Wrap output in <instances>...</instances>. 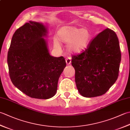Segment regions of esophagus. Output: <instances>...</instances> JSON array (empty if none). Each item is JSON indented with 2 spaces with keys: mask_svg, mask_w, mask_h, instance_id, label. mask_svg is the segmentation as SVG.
<instances>
[{
  "mask_svg": "<svg viewBox=\"0 0 130 130\" xmlns=\"http://www.w3.org/2000/svg\"><path fill=\"white\" fill-rule=\"evenodd\" d=\"M66 62H67V65H70L71 63V58L70 57H68L66 59Z\"/></svg>",
  "mask_w": 130,
  "mask_h": 130,
  "instance_id": "esophagus-1",
  "label": "esophagus"
}]
</instances>
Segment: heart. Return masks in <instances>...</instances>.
<instances>
[{"instance_id": "obj_1", "label": "heart", "mask_w": 130, "mask_h": 130, "mask_svg": "<svg viewBox=\"0 0 130 130\" xmlns=\"http://www.w3.org/2000/svg\"><path fill=\"white\" fill-rule=\"evenodd\" d=\"M59 38L62 42L70 43L69 49L79 53L86 48L90 42L91 35L87 29L74 27H65L59 32ZM56 45L58 46L56 42Z\"/></svg>"}]
</instances>
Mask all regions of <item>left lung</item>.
Segmentation results:
<instances>
[{"label":"left lung","instance_id":"1","mask_svg":"<svg viewBox=\"0 0 130 130\" xmlns=\"http://www.w3.org/2000/svg\"><path fill=\"white\" fill-rule=\"evenodd\" d=\"M71 58L79 93L88 98L104 94L119 73L121 53L117 35L105 29L90 41L85 50Z\"/></svg>","mask_w":130,"mask_h":130}]
</instances>
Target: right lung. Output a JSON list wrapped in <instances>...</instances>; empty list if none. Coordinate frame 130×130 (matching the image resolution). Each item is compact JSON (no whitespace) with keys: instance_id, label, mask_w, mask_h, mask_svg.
<instances>
[{"instance_id":"add662e5","label":"right lung","mask_w":130,"mask_h":130,"mask_svg":"<svg viewBox=\"0 0 130 130\" xmlns=\"http://www.w3.org/2000/svg\"><path fill=\"white\" fill-rule=\"evenodd\" d=\"M42 24L29 22L14 34L8 52L9 76L15 87L29 97L47 99L56 93L59 78L66 67L63 56L50 55Z\"/></svg>"}]
</instances>
